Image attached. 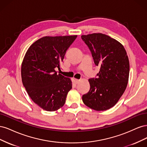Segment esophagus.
Masks as SVG:
<instances>
[{
  "label": "esophagus",
  "mask_w": 147,
  "mask_h": 147,
  "mask_svg": "<svg viewBox=\"0 0 147 147\" xmlns=\"http://www.w3.org/2000/svg\"><path fill=\"white\" fill-rule=\"evenodd\" d=\"M80 80H78V79H75V83H76L77 84H78L80 82Z\"/></svg>",
  "instance_id": "esophagus-1"
}]
</instances>
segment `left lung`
<instances>
[{
    "instance_id": "left-lung-1",
    "label": "left lung",
    "mask_w": 147,
    "mask_h": 147,
    "mask_svg": "<svg viewBox=\"0 0 147 147\" xmlns=\"http://www.w3.org/2000/svg\"><path fill=\"white\" fill-rule=\"evenodd\" d=\"M100 67L97 78L88 80L90 90L83 95V103L96 111H104L116 104L125 91L129 75V62L124 47L105 34L82 35Z\"/></svg>"
}]
</instances>
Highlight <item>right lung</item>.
Segmentation results:
<instances>
[{
  "mask_svg": "<svg viewBox=\"0 0 147 147\" xmlns=\"http://www.w3.org/2000/svg\"><path fill=\"white\" fill-rule=\"evenodd\" d=\"M77 35L43 37L26 52L21 65L22 82L34 102L43 110L53 112L63 107L72 81L57 74L66 51Z\"/></svg>",
  "mask_w": 147,
  "mask_h": 147,
  "instance_id": "obj_1",
  "label": "right lung"
}]
</instances>
